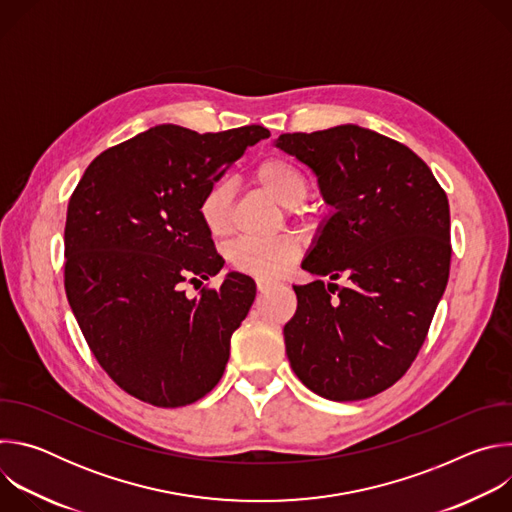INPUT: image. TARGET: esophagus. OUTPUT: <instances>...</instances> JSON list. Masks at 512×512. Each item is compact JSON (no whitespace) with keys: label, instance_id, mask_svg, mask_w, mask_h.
<instances>
[{"label":"esophagus","instance_id":"esophagus-1","mask_svg":"<svg viewBox=\"0 0 512 512\" xmlns=\"http://www.w3.org/2000/svg\"><path fill=\"white\" fill-rule=\"evenodd\" d=\"M271 285H273L271 279H263V277L257 279V289H259V291H267Z\"/></svg>","mask_w":512,"mask_h":512}]
</instances>
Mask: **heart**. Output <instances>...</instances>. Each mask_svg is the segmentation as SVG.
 Segmentation results:
<instances>
[{
  "mask_svg": "<svg viewBox=\"0 0 512 512\" xmlns=\"http://www.w3.org/2000/svg\"><path fill=\"white\" fill-rule=\"evenodd\" d=\"M255 182L265 188L277 202L294 208L304 202L310 192L306 174L285 158H267L255 172ZM233 188L227 182H214L200 198L198 214L206 231L223 237L231 227ZM300 255V243L291 235L277 237H241L229 247L231 263L245 273L271 279L283 275Z\"/></svg>",
  "mask_w": 512,
  "mask_h": 512,
  "instance_id": "b5f03b06",
  "label": "heart"
}]
</instances>
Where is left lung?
Segmentation results:
<instances>
[{
  "label": "left lung",
  "instance_id": "1",
  "mask_svg": "<svg viewBox=\"0 0 512 512\" xmlns=\"http://www.w3.org/2000/svg\"><path fill=\"white\" fill-rule=\"evenodd\" d=\"M273 143L316 174L334 208L302 261L330 283L294 285L298 310L283 326L289 364L324 399H369L407 373L446 291L448 196L407 145L367 127ZM340 276L346 288L331 283Z\"/></svg>",
  "mask_w": 512,
  "mask_h": 512
}]
</instances>
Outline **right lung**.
<instances>
[{"label": "right lung", "mask_w": 512, "mask_h": 512, "mask_svg": "<svg viewBox=\"0 0 512 512\" xmlns=\"http://www.w3.org/2000/svg\"><path fill=\"white\" fill-rule=\"evenodd\" d=\"M271 133L247 125L196 133L164 123L105 150L68 202L64 289L105 373L156 407L202 399L221 381L255 281L227 273L188 298L184 281L223 269L198 204L206 188Z\"/></svg>", "instance_id": "add662e5"}]
</instances>
